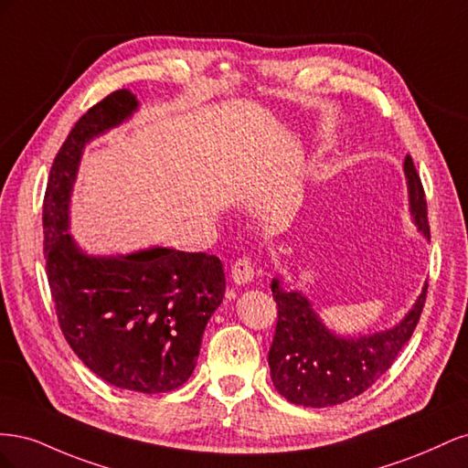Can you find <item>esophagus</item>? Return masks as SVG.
I'll return each instance as SVG.
<instances>
[{
	"label": "esophagus",
	"instance_id": "esophagus-1",
	"mask_svg": "<svg viewBox=\"0 0 468 468\" xmlns=\"http://www.w3.org/2000/svg\"><path fill=\"white\" fill-rule=\"evenodd\" d=\"M232 281L236 285H248V282L253 281V265L248 258H239L232 265Z\"/></svg>",
	"mask_w": 468,
	"mask_h": 468
}]
</instances>
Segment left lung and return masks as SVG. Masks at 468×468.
Here are the masks:
<instances>
[{
    "label": "left lung",
    "mask_w": 468,
    "mask_h": 468,
    "mask_svg": "<svg viewBox=\"0 0 468 468\" xmlns=\"http://www.w3.org/2000/svg\"><path fill=\"white\" fill-rule=\"evenodd\" d=\"M404 176L410 217L418 232L430 239L426 197L410 155L404 160ZM271 291L279 313L267 356L273 385L292 404L325 408L356 399L390 369L416 330L428 282L399 324L359 335L330 330L303 291L282 287L281 275L271 281Z\"/></svg>",
    "instance_id": "8db88e82"
}]
</instances>
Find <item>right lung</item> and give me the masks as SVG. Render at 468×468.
<instances>
[{
    "instance_id": "1",
    "label": "right lung",
    "mask_w": 468,
    "mask_h": 468,
    "mask_svg": "<svg viewBox=\"0 0 468 468\" xmlns=\"http://www.w3.org/2000/svg\"><path fill=\"white\" fill-rule=\"evenodd\" d=\"M136 111V95L119 90L74 124L50 169L42 229L48 285L69 347L109 385L158 394L179 388L195 371L207 324L224 299L220 260L162 246L93 256L68 232L83 148Z\"/></svg>"
}]
</instances>
